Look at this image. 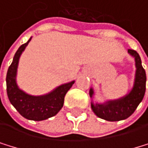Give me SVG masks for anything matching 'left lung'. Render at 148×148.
<instances>
[{
	"mask_svg": "<svg viewBox=\"0 0 148 148\" xmlns=\"http://www.w3.org/2000/svg\"><path fill=\"white\" fill-rule=\"evenodd\" d=\"M127 53L134 57L136 65L134 84L129 93L118 99L107 100L102 104H95L93 101L91 102V108L96 116L110 122L125 120L129 117L143 100L146 92L147 76L146 71L142 66L140 56L136 51L131 49H128ZM89 95L91 98H93L95 95L93 88H90Z\"/></svg>",
	"mask_w": 148,
	"mask_h": 148,
	"instance_id": "left-lung-1",
	"label": "left lung"
}]
</instances>
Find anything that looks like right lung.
Masks as SVG:
<instances>
[{
  "instance_id": "right-lung-1",
  "label": "right lung",
  "mask_w": 148,
  "mask_h": 148,
  "mask_svg": "<svg viewBox=\"0 0 148 148\" xmlns=\"http://www.w3.org/2000/svg\"><path fill=\"white\" fill-rule=\"evenodd\" d=\"M31 39L32 37L27 42L19 47L8 69L6 75L7 95L11 104L24 118L42 121L55 116L61 110L64 106V96L75 81L61 84L50 93L42 95H32L21 89L16 81L19 60Z\"/></svg>"
}]
</instances>
